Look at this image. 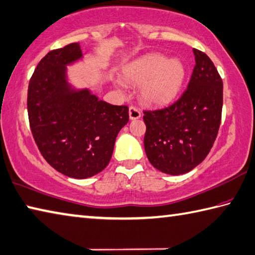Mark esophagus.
Segmentation results:
<instances>
[{
  "mask_svg": "<svg viewBox=\"0 0 255 255\" xmlns=\"http://www.w3.org/2000/svg\"><path fill=\"white\" fill-rule=\"evenodd\" d=\"M128 115H129V119H131V120H137V119H140L142 117L141 111L135 107H129Z\"/></svg>",
  "mask_w": 255,
  "mask_h": 255,
  "instance_id": "1",
  "label": "esophagus"
}]
</instances>
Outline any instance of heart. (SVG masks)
Masks as SVG:
<instances>
[{"label":"heart","mask_w":255,"mask_h":255,"mask_svg":"<svg viewBox=\"0 0 255 255\" xmlns=\"http://www.w3.org/2000/svg\"><path fill=\"white\" fill-rule=\"evenodd\" d=\"M133 84H141L144 102L153 105L170 103L180 93L185 79V68L177 59L167 60L161 54H148L132 62L123 72Z\"/></svg>","instance_id":"obj_1"}]
</instances>
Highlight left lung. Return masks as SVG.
I'll return each instance as SVG.
<instances>
[{
    "mask_svg": "<svg viewBox=\"0 0 255 255\" xmlns=\"http://www.w3.org/2000/svg\"><path fill=\"white\" fill-rule=\"evenodd\" d=\"M195 66L189 85L169 107L144 111V148L151 164L171 175L193 170L217 138L223 105V82L205 53L193 49Z\"/></svg>",
    "mask_w": 255,
    "mask_h": 255,
    "instance_id": "left-lung-1",
    "label": "left lung"
}]
</instances>
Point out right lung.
Segmentation results:
<instances>
[{
	"instance_id": "obj_1",
	"label": "right lung",
	"mask_w": 255,
	"mask_h": 255,
	"mask_svg": "<svg viewBox=\"0 0 255 255\" xmlns=\"http://www.w3.org/2000/svg\"><path fill=\"white\" fill-rule=\"evenodd\" d=\"M82 59L79 43L47 53L28 83L30 128L41 154L62 174L88 179L103 171L128 122L127 105H112L88 89L76 90L66 65Z\"/></svg>"
}]
</instances>
